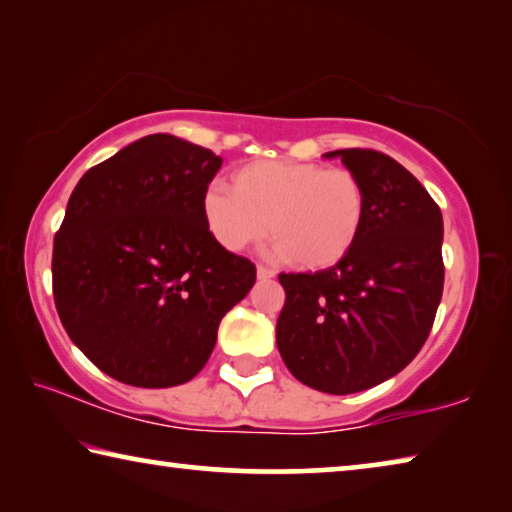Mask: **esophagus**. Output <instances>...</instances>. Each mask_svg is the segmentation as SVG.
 Segmentation results:
<instances>
[{"instance_id":"1","label":"esophagus","mask_w":512,"mask_h":512,"mask_svg":"<svg viewBox=\"0 0 512 512\" xmlns=\"http://www.w3.org/2000/svg\"><path fill=\"white\" fill-rule=\"evenodd\" d=\"M257 277H259V280H271V277H275V271H273V268L264 266V264H259L257 266Z\"/></svg>"}]
</instances>
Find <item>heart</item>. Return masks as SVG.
Segmentation results:
<instances>
[{
	"label": "heart",
	"instance_id": "1",
	"mask_svg": "<svg viewBox=\"0 0 512 512\" xmlns=\"http://www.w3.org/2000/svg\"><path fill=\"white\" fill-rule=\"evenodd\" d=\"M230 189L201 198L207 230L230 253L268 235L291 266L323 271L352 253L366 223V189L343 167L255 160L232 171Z\"/></svg>",
	"mask_w": 512,
	"mask_h": 512
}]
</instances>
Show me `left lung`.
<instances>
[{"label": "left lung", "mask_w": 512, "mask_h": 512, "mask_svg": "<svg viewBox=\"0 0 512 512\" xmlns=\"http://www.w3.org/2000/svg\"><path fill=\"white\" fill-rule=\"evenodd\" d=\"M366 189V223L352 253L316 273H280L287 293L275 327L293 377L329 395L391 379L427 341L443 298V214L391 155L343 149Z\"/></svg>", "instance_id": "left-lung-1"}]
</instances>
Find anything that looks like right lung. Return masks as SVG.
Listing matches in <instances>:
<instances>
[{
	"label": "right lung",
	"instance_id": "1",
	"mask_svg": "<svg viewBox=\"0 0 512 512\" xmlns=\"http://www.w3.org/2000/svg\"><path fill=\"white\" fill-rule=\"evenodd\" d=\"M223 160L158 133L85 171L54 237V302L69 339L121 384H185L257 268L207 230L201 198Z\"/></svg>",
	"mask_w": 512,
	"mask_h": 512
}]
</instances>
